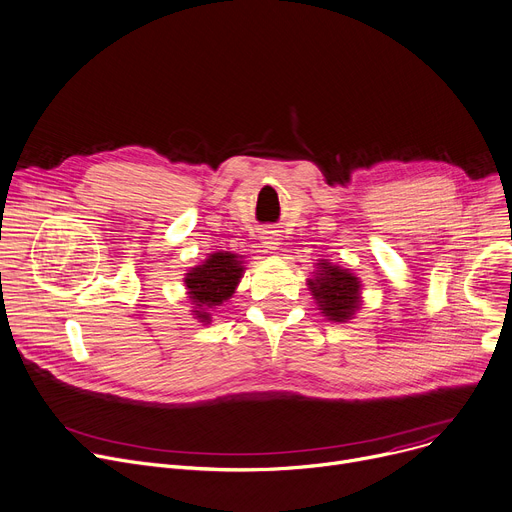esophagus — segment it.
Masks as SVG:
<instances>
[{
	"label": "esophagus",
	"instance_id": "34e87169",
	"mask_svg": "<svg viewBox=\"0 0 512 512\" xmlns=\"http://www.w3.org/2000/svg\"><path fill=\"white\" fill-rule=\"evenodd\" d=\"M261 243H263V247L267 249V251H276L278 249V236H274V232H265L263 236H261Z\"/></svg>",
	"mask_w": 512,
	"mask_h": 512
}]
</instances>
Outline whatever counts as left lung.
<instances>
[{"label":"left lung","instance_id":"1","mask_svg":"<svg viewBox=\"0 0 512 512\" xmlns=\"http://www.w3.org/2000/svg\"><path fill=\"white\" fill-rule=\"evenodd\" d=\"M309 288L319 304L323 317L335 323H346L356 315L362 302V284L348 269L321 259Z\"/></svg>","mask_w":512,"mask_h":512}]
</instances>
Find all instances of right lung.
Segmentation results:
<instances>
[{"instance_id":"right-lung-1","label":"right lung","mask_w":512,"mask_h":512,"mask_svg":"<svg viewBox=\"0 0 512 512\" xmlns=\"http://www.w3.org/2000/svg\"><path fill=\"white\" fill-rule=\"evenodd\" d=\"M243 261L228 251L212 253L201 265L185 274V286L193 304V315L201 323H210L214 309L226 302L243 278Z\"/></svg>"}]
</instances>
